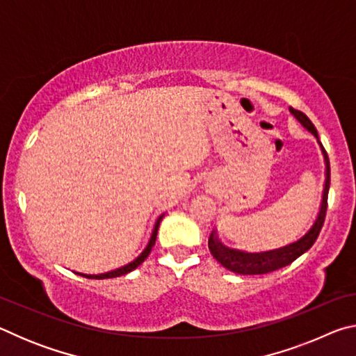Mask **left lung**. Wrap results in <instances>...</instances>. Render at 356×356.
I'll return each instance as SVG.
<instances>
[{
	"label": "left lung",
	"instance_id": "8db88e82",
	"mask_svg": "<svg viewBox=\"0 0 356 356\" xmlns=\"http://www.w3.org/2000/svg\"><path fill=\"white\" fill-rule=\"evenodd\" d=\"M291 113L295 116V119H298V122L303 125L305 129H308L312 135H314L318 140L317 130L314 127V124L311 122L309 118L306 116L305 113H301L295 108H289ZM322 152L325 156V163H327V179H325V186H323V196H322V206H321V212H318L317 220L314 221V225L309 229L308 232L305 234L303 237L297 242H293L287 246H282V248L278 250H272V251H265V252H245V251H237V250H231L226 248L225 245L220 243V240L216 238L215 231L210 234L209 237V250L212 252V256L218 261L222 267L227 268L229 272H234L237 275H264V273H270L275 272V270L286 267V265L292 264L295 259H298L303 252L308 251L318 237V234L322 231L323 221H325V215H327V207H328V190H330V160H328V154L327 150L323 149L322 143Z\"/></svg>",
	"mask_w": 356,
	"mask_h": 356
}]
</instances>
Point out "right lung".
I'll use <instances>...</instances> for the list:
<instances>
[{"label":"right lung","instance_id":"right-lung-1","mask_svg":"<svg viewBox=\"0 0 356 356\" xmlns=\"http://www.w3.org/2000/svg\"><path fill=\"white\" fill-rule=\"evenodd\" d=\"M161 218H163V215H160V216H159V220L155 221V226H154L152 236H150V238H149V243H147V246H146V248H144V251L141 252L140 256H138V257L135 259L134 262H130V264H127V265H124V267H120V268H118V270H113V272H108V273H102V275H83V273H78V275L86 276V278H89V280H106V278H116V276H122V275H125V273L131 272V270H135V268L138 267V265L144 262V259H146V257L149 256L150 250H152V246L155 245L156 232H159V226H160V221H161Z\"/></svg>","mask_w":356,"mask_h":356}]
</instances>
